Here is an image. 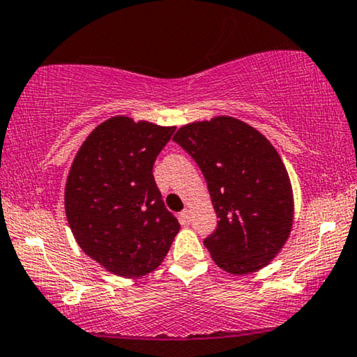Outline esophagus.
Wrapping results in <instances>:
<instances>
[{
    "mask_svg": "<svg viewBox=\"0 0 357 357\" xmlns=\"http://www.w3.org/2000/svg\"><path fill=\"white\" fill-rule=\"evenodd\" d=\"M179 222H181V225H189L190 223V213H189L188 208L183 210V212L179 213Z\"/></svg>",
    "mask_w": 357,
    "mask_h": 357,
    "instance_id": "esophagus-1",
    "label": "esophagus"
}]
</instances>
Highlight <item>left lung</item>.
Instances as JSON below:
<instances>
[{
    "instance_id": "1",
    "label": "left lung",
    "mask_w": 357,
    "mask_h": 357,
    "mask_svg": "<svg viewBox=\"0 0 357 357\" xmlns=\"http://www.w3.org/2000/svg\"><path fill=\"white\" fill-rule=\"evenodd\" d=\"M173 140L207 181L220 220L204 244L215 264L233 275L268 265L288 239L294 215L288 172L273 145L231 116L185 124Z\"/></svg>"
}]
</instances>
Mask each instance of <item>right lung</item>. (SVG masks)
<instances>
[{"label": "right lung", "mask_w": 357, "mask_h": 357, "mask_svg": "<svg viewBox=\"0 0 357 357\" xmlns=\"http://www.w3.org/2000/svg\"><path fill=\"white\" fill-rule=\"evenodd\" d=\"M173 132V126L113 116L89 134L69 169L64 208L74 238L118 277L153 272L179 231L152 174Z\"/></svg>", "instance_id": "1"}]
</instances>
